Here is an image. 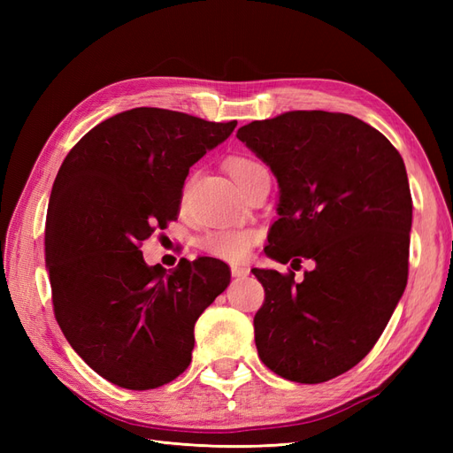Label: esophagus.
I'll use <instances>...</instances> for the list:
<instances>
[{"mask_svg":"<svg viewBox=\"0 0 453 453\" xmlns=\"http://www.w3.org/2000/svg\"><path fill=\"white\" fill-rule=\"evenodd\" d=\"M230 272L234 278H248L250 276V268L248 266H238V265H232Z\"/></svg>","mask_w":453,"mask_h":453,"instance_id":"obj_1","label":"esophagus"}]
</instances>
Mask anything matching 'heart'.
Here are the masks:
<instances>
[{
	"label": "heart",
	"instance_id": "1",
	"mask_svg": "<svg viewBox=\"0 0 453 453\" xmlns=\"http://www.w3.org/2000/svg\"><path fill=\"white\" fill-rule=\"evenodd\" d=\"M226 168L230 175L234 177V181L245 188L257 175L268 172L263 162L251 155H234L226 160ZM190 188V177L183 183L180 202L181 205L187 203ZM258 240L257 230L245 228V226H228L211 230L200 240V250L211 257L223 258V260H243L253 250L255 242Z\"/></svg>",
	"mask_w": 453,
	"mask_h": 453
}]
</instances>
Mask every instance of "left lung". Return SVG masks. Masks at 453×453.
<instances>
[{
	"label": "left lung",
	"instance_id": "left-lung-1",
	"mask_svg": "<svg viewBox=\"0 0 453 453\" xmlns=\"http://www.w3.org/2000/svg\"><path fill=\"white\" fill-rule=\"evenodd\" d=\"M236 135L280 183L265 253L293 268L315 263L300 283L293 270H253L265 287L258 357L285 380H333L366 357L404 293L412 196L403 157L346 113L287 111Z\"/></svg>",
	"mask_w": 453,
	"mask_h": 453
}]
</instances>
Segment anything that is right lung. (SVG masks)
<instances>
[{
    "mask_svg": "<svg viewBox=\"0 0 453 453\" xmlns=\"http://www.w3.org/2000/svg\"><path fill=\"white\" fill-rule=\"evenodd\" d=\"M236 120L135 107L100 122L64 158L52 185L45 263L64 336L119 388L157 389L193 359L195 323L230 283L219 258L147 266L143 240L180 215L188 168Z\"/></svg>",
    "mask_w": 453,
    "mask_h": 453,
    "instance_id": "add662e5",
    "label": "right lung"
}]
</instances>
